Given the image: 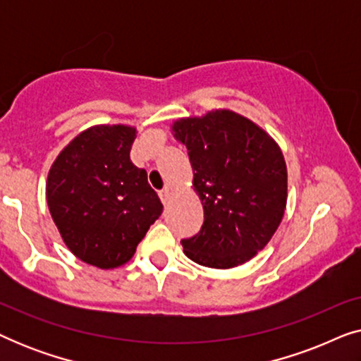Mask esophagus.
Returning a JSON list of instances; mask_svg holds the SVG:
<instances>
[{
    "label": "esophagus",
    "mask_w": 361,
    "mask_h": 361,
    "mask_svg": "<svg viewBox=\"0 0 361 361\" xmlns=\"http://www.w3.org/2000/svg\"><path fill=\"white\" fill-rule=\"evenodd\" d=\"M171 195H172V189H171V187H166V189H162V190L159 192V197H161L162 204H167V202L171 200Z\"/></svg>",
    "instance_id": "obj_1"
}]
</instances>
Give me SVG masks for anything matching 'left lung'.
I'll use <instances>...</instances> for the list:
<instances>
[{
	"label": "left lung",
	"mask_w": 361,
	"mask_h": 361,
	"mask_svg": "<svg viewBox=\"0 0 361 361\" xmlns=\"http://www.w3.org/2000/svg\"><path fill=\"white\" fill-rule=\"evenodd\" d=\"M172 135L189 151L192 187L204 207L199 233L182 240L202 266L230 269L255 258L283 220L288 167L278 142L240 113L216 108L179 118Z\"/></svg>",
	"instance_id": "obj_1"
}]
</instances>
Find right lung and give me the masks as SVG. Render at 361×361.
I'll return each mask as SVG.
<instances>
[{
    "instance_id": "1",
    "label": "right lung",
    "mask_w": 361,
    "mask_h": 361,
    "mask_svg": "<svg viewBox=\"0 0 361 361\" xmlns=\"http://www.w3.org/2000/svg\"><path fill=\"white\" fill-rule=\"evenodd\" d=\"M136 135L130 125L87 128L59 152L47 174V207L63 243L100 269L128 263L162 214L146 171L130 159Z\"/></svg>"
}]
</instances>
